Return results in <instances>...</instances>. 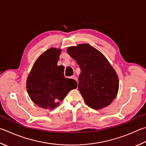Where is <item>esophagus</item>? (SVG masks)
<instances>
[{"label": "esophagus", "mask_w": 146, "mask_h": 146, "mask_svg": "<svg viewBox=\"0 0 146 146\" xmlns=\"http://www.w3.org/2000/svg\"><path fill=\"white\" fill-rule=\"evenodd\" d=\"M71 78H72V79H73V80L77 81V78H76V77L75 76H71Z\"/></svg>", "instance_id": "34e87169"}]
</instances>
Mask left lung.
<instances>
[{"label":"left lung","mask_w":146,"mask_h":146,"mask_svg":"<svg viewBox=\"0 0 146 146\" xmlns=\"http://www.w3.org/2000/svg\"><path fill=\"white\" fill-rule=\"evenodd\" d=\"M67 52L80 68L78 87L85 103L96 110L109 105L117 96L119 80L106 57L86 43L69 47Z\"/></svg>","instance_id":"8db88e82"}]
</instances>
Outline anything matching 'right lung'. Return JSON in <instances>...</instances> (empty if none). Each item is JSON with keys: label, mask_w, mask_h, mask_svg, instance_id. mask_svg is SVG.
<instances>
[{"label": "right lung", "mask_w": 146, "mask_h": 146, "mask_svg": "<svg viewBox=\"0 0 146 146\" xmlns=\"http://www.w3.org/2000/svg\"><path fill=\"white\" fill-rule=\"evenodd\" d=\"M61 50L50 48L36 60L27 79V92L39 107L54 109L77 82L64 76V66H57Z\"/></svg>", "instance_id": "obj_1"}]
</instances>
